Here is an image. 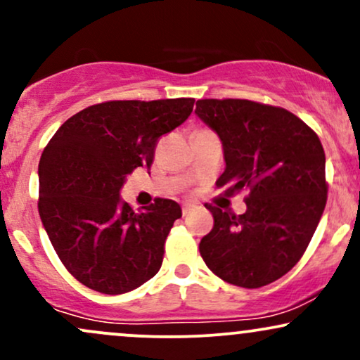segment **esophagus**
<instances>
[{"instance_id": "esophagus-1", "label": "esophagus", "mask_w": 360, "mask_h": 360, "mask_svg": "<svg viewBox=\"0 0 360 360\" xmlns=\"http://www.w3.org/2000/svg\"><path fill=\"white\" fill-rule=\"evenodd\" d=\"M194 208L193 203H183V206H181V210H183V214L186 217L188 213H191V210Z\"/></svg>"}]
</instances>
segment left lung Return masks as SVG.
<instances>
[{"instance_id": "left-lung-1", "label": "left lung", "mask_w": 360, "mask_h": 360, "mask_svg": "<svg viewBox=\"0 0 360 360\" xmlns=\"http://www.w3.org/2000/svg\"><path fill=\"white\" fill-rule=\"evenodd\" d=\"M198 115L218 134L225 172L217 188L247 191V212L205 205L213 229L200 242L208 269L226 283L260 288L303 257L326 205L325 152L303 120L250 100H198Z\"/></svg>"}]
</instances>
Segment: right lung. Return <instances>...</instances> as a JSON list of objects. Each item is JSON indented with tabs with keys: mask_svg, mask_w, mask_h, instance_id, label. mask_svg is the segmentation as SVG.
Segmentation results:
<instances>
[{
	"mask_svg": "<svg viewBox=\"0 0 360 360\" xmlns=\"http://www.w3.org/2000/svg\"><path fill=\"white\" fill-rule=\"evenodd\" d=\"M193 106V98L98 103L62 123L45 146L40 220L60 262L84 286L122 295L159 272L179 205L155 198L135 213L120 189L131 171L150 169L159 139Z\"/></svg>",
	"mask_w": 360,
	"mask_h": 360,
	"instance_id": "add662e5",
	"label": "right lung"
}]
</instances>
